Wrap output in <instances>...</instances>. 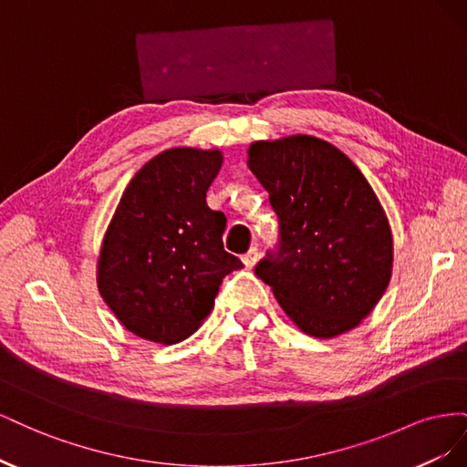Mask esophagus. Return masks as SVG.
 <instances>
[{
	"label": "esophagus",
	"instance_id": "34e87169",
	"mask_svg": "<svg viewBox=\"0 0 467 467\" xmlns=\"http://www.w3.org/2000/svg\"><path fill=\"white\" fill-rule=\"evenodd\" d=\"M242 259H244L245 266H249V268H251V266H255V265H257V261H259V249H257V247H251Z\"/></svg>",
	"mask_w": 467,
	"mask_h": 467
}]
</instances>
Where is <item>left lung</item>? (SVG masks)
Masks as SVG:
<instances>
[{
	"instance_id": "left-lung-1",
	"label": "left lung",
	"mask_w": 467,
	"mask_h": 467,
	"mask_svg": "<svg viewBox=\"0 0 467 467\" xmlns=\"http://www.w3.org/2000/svg\"><path fill=\"white\" fill-rule=\"evenodd\" d=\"M249 169L278 218V244L255 275L298 327L341 335L372 312L391 276L386 212L347 155L314 136L249 148Z\"/></svg>"
}]
</instances>
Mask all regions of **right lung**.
Segmentation results:
<instances>
[{
    "label": "right lung",
    "mask_w": 467,
    "mask_h": 467,
    "mask_svg": "<svg viewBox=\"0 0 467 467\" xmlns=\"http://www.w3.org/2000/svg\"><path fill=\"white\" fill-rule=\"evenodd\" d=\"M218 150L173 148L150 160L122 192L103 239L97 285L126 329L173 345L214 307L222 278L244 263L223 249L225 216L206 204Z\"/></svg>",
    "instance_id": "1"
}]
</instances>
